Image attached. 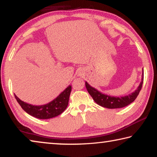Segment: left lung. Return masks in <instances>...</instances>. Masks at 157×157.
I'll list each match as a JSON object with an SVG mask.
<instances>
[{"label":"left lung","mask_w":157,"mask_h":157,"mask_svg":"<svg viewBox=\"0 0 157 157\" xmlns=\"http://www.w3.org/2000/svg\"><path fill=\"white\" fill-rule=\"evenodd\" d=\"M143 76H144V72H143V69L141 82H140L137 89L134 92H133L132 94L122 97H113L103 94L102 93L98 91L97 89H95L94 87L90 86L86 82H85V85H86V89L88 91L89 94L91 95L93 99H94V100L98 105L108 109L123 108L134 102L138 95H139V92L142 88Z\"/></svg>","instance_id":"left-lung-1"}]
</instances>
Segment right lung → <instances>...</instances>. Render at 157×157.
I'll use <instances>...</instances> for the list:
<instances>
[{"mask_svg": "<svg viewBox=\"0 0 157 157\" xmlns=\"http://www.w3.org/2000/svg\"><path fill=\"white\" fill-rule=\"evenodd\" d=\"M71 88L72 87L69 85L55 100L46 105L40 106L28 104L21 100L15 94L14 96L21 108L26 113L39 119H49L60 115L65 111L68 104Z\"/></svg>", "mask_w": 157, "mask_h": 157, "instance_id": "add662e5", "label": "right lung"}]
</instances>
